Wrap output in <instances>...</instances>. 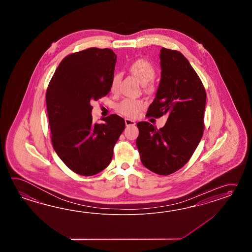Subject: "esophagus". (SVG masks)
Instances as JSON below:
<instances>
[{
  "mask_svg": "<svg viewBox=\"0 0 252 252\" xmlns=\"http://www.w3.org/2000/svg\"><path fill=\"white\" fill-rule=\"evenodd\" d=\"M125 124L126 126H131V125H135L136 123L132 121V120H129V119H125Z\"/></svg>",
  "mask_w": 252,
  "mask_h": 252,
  "instance_id": "esophagus-1",
  "label": "esophagus"
}]
</instances>
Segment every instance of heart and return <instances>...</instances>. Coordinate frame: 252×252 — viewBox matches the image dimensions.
<instances>
[{"label": "heart", "mask_w": 252, "mask_h": 252, "mask_svg": "<svg viewBox=\"0 0 252 252\" xmlns=\"http://www.w3.org/2000/svg\"><path fill=\"white\" fill-rule=\"evenodd\" d=\"M129 71L139 80L140 84L147 85L155 77L156 71L154 66L146 59H138L129 65ZM121 75L115 74L111 81V91L115 93L118 90ZM144 107L142 101L126 98L117 105V111L122 115L135 118L139 115L140 111Z\"/></svg>", "instance_id": "1"}]
</instances>
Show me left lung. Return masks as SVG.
Masks as SVG:
<instances>
[{
  "label": "left lung",
  "instance_id": "1",
  "mask_svg": "<svg viewBox=\"0 0 252 252\" xmlns=\"http://www.w3.org/2000/svg\"><path fill=\"white\" fill-rule=\"evenodd\" d=\"M161 79L147 116L167 115L163 128L137 124L136 145L143 166L167 176L185 166L204 133L206 93L202 81L182 53L160 49Z\"/></svg>",
  "mask_w": 252,
  "mask_h": 252
}]
</instances>
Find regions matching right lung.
Instances as JSON below:
<instances>
[{
    "mask_svg": "<svg viewBox=\"0 0 252 252\" xmlns=\"http://www.w3.org/2000/svg\"><path fill=\"white\" fill-rule=\"evenodd\" d=\"M116 55L91 48L65 57L54 73L46 94L54 150L72 171L96 175L111 163L113 147L125 128L116 114L94 124L92 101L111 91Z\"/></svg>",
    "mask_w": 252,
    "mask_h": 252,
    "instance_id": "1",
    "label": "right lung"
}]
</instances>
